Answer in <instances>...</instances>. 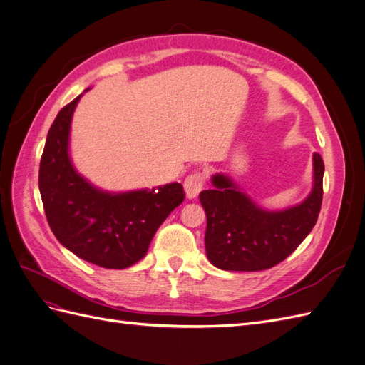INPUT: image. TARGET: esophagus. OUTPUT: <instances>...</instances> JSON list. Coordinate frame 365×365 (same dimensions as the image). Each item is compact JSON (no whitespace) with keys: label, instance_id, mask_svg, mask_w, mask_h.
Listing matches in <instances>:
<instances>
[{"label":"esophagus","instance_id":"34e87169","mask_svg":"<svg viewBox=\"0 0 365 365\" xmlns=\"http://www.w3.org/2000/svg\"><path fill=\"white\" fill-rule=\"evenodd\" d=\"M204 181H205V175L202 172H193L187 176L184 181L185 196L189 197V200H195V197L204 189Z\"/></svg>","mask_w":365,"mask_h":365}]
</instances>
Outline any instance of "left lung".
Here are the masks:
<instances>
[{"mask_svg": "<svg viewBox=\"0 0 365 365\" xmlns=\"http://www.w3.org/2000/svg\"><path fill=\"white\" fill-rule=\"evenodd\" d=\"M312 189L302 202L268 210L225 173L212 176V190L200 201L205 210V251L216 268L224 271H262L284 260L314 228L323 201L324 163L312 155Z\"/></svg>", "mask_w": 365, "mask_h": 365, "instance_id": "1", "label": "left lung"}]
</instances>
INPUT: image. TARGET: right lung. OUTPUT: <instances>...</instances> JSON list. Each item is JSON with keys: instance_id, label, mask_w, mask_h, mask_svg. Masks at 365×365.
<instances>
[{"instance_id": "1", "label": "right lung", "mask_w": 365, "mask_h": 365, "mask_svg": "<svg viewBox=\"0 0 365 365\" xmlns=\"http://www.w3.org/2000/svg\"><path fill=\"white\" fill-rule=\"evenodd\" d=\"M82 96L61 109L48 130L39 165L42 204L53 235L65 248L97 267L125 269L146 256L158 227L184 201V190L170 182L108 192L77 172L70 134Z\"/></svg>"}]
</instances>
